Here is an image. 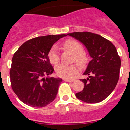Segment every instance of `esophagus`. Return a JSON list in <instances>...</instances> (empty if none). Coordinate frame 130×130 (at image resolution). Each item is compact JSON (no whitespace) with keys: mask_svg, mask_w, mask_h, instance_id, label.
<instances>
[{"mask_svg":"<svg viewBox=\"0 0 130 130\" xmlns=\"http://www.w3.org/2000/svg\"><path fill=\"white\" fill-rule=\"evenodd\" d=\"M64 81L68 82H73L75 81V79H64Z\"/></svg>","mask_w":130,"mask_h":130,"instance_id":"obj_1","label":"esophagus"}]
</instances>
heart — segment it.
Masks as SVG:
<instances>
[{
    "label": "heart",
    "instance_id": "1",
    "mask_svg": "<svg viewBox=\"0 0 130 130\" xmlns=\"http://www.w3.org/2000/svg\"><path fill=\"white\" fill-rule=\"evenodd\" d=\"M63 46L65 49L73 53L74 55L73 61H75L79 65L83 66L85 65L88 62V56L85 53L83 52V46L79 42L75 40H67L63 43ZM49 61L53 65H57L60 61L59 53L57 51L56 46H53L48 52V54ZM79 67L76 64L73 65H65L60 64L57 65L55 68V71L57 75L63 78H71L77 73Z\"/></svg>",
    "mask_w": 130,
    "mask_h": 130
}]
</instances>
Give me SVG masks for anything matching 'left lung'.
Here are the masks:
<instances>
[{
	"instance_id": "obj_1",
	"label": "left lung",
	"mask_w": 130,
	"mask_h": 130,
	"mask_svg": "<svg viewBox=\"0 0 130 130\" xmlns=\"http://www.w3.org/2000/svg\"><path fill=\"white\" fill-rule=\"evenodd\" d=\"M67 35L85 45L92 58L84 73L89 77L80 79L84 87L75 96L88 103L103 101L111 94L119 80L121 59L116 48L109 40L96 34L83 31Z\"/></svg>"
}]
</instances>
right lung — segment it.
I'll return each instance as SVG.
<instances>
[{"instance_id": "1", "label": "right lung", "mask_w": 130, "mask_h": 130, "mask_svg": "<svg viewBox=\"0 0 130 130\" xmlns=\"http://www.w3.org/2000/svg\"><path fill=\"white\" fill-rule=\"evenodd\" d=\"M66 34L39 36L27 40L17 49L10 69L11 87L19 100L33 107L53 102L61 78L46 77L53 73L48 54L55 42Z\"/></svg>"}]
</instances>
